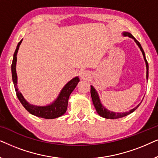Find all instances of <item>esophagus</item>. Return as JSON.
<instances>
[{"label": "esophagus", "instance_id": "1", "mask_svg": "<svg viewBox=\"0 0 158 158\" xmlns=\"http://www.w3.org/2000/svg\"><path fill=\"white\" fill-rule=\"evenodd\" d=\"M90 72L88 70H83L81 73V77L83 80H87L90 77Z\"/></svg>", "mask_w": 158, "mask_h": 158}]
</instances>
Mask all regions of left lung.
Returning a JSON list of instances; mask_svg holds the SVG:
<instances>
[{
  "label": "left lung",
  "instance_id": "obj_1",
  "mask_svg": "<svg viewBox=\"0 0 158 158\" xmlns=\"http://www.w3.org/2000/svg\"><path fill=\"white\" fill-rule=\"evenodd\" d=\"M123 34H124V36H129V37L132 38L133 40H135V42L137 43V44L138 45V47H139V49H141L142 55H143L144 61H145V62H146L147 79H148V61H147V60H146L145 55H144V50H143V49H142L141 44H140V43L138 42V41L136 40V39L134 37V36L131 35L130 33H128V32H124V33ZM90 95H91L93 103H94V106H95V108H96L97 113H98L101 116H102V117L106 118H110V119H114V118H119L124 117V116H126L127 115H129V114L132 113L133 111H135V110L137 109V108L139 107V106L140 105V103H139V105L137 106V107H135V109L130 110V111H128V112H124V113H115V112H112V111H109V110H107L104 106H103L102 104H101V101H100V99H99L98 94H97V92L96 91V90H95V88L93 87L92 85L90 86Z\"/></svg>",
  "mask_w": 158,
  "mask_h": 158
}]
</instances>
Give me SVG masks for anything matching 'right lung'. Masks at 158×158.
I'll use <instances>...</instances> for the list:
<instances>
[{
    "label": "right lung",
    "instance_id": "obj_1",
    "mask_svg": "<svg viewBox=\"0 0 158 158\" xmlns=\"http://www.w3.org/2000/svg\"><path fill=\"white\" fill-rule=\"evenodd\" d=\"M22 42L21 40L19 42L17 45L16 50L14 54V58H13V62L11 64V72H12V79L14 82V85L16 90V96L18 97L19 100L20 101L23 106L29 112L30 114H33L34 116H38V117L44 118H55L60 117L62 115L65 113L68 108V98L71 93L73 91L76 85L80 81L79 78L77 77H75L74 78L71 80L70 82L64 85V87L62 88V90L60 92V94L58 96V98L56 99L55 102L52 103L51 105L46 106H36L31 105L25 100L22 94L19 91L18 88H17V75L16 71V55L18 52L19 46Z\"/></svg>",
    "mask_w": 158,
    "mask_h": 158
}]
</instances>
